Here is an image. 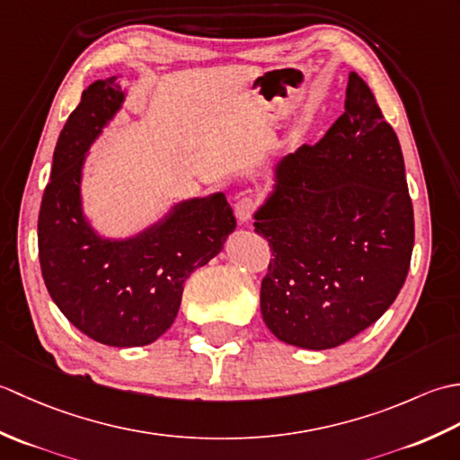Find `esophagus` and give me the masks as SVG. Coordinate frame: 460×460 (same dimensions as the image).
Here are the masks:
<instances>
[{
  "mask_svg": "<svg viewBox=\"0 0 460 460\" xmlns=\"http://www.w3.org/2000/svg\"><path fill=\"white\" fill-rule=\"evenodd\" d=\"M255 209H257V199L252 198V195H243V198H239L235 203V217L245 223L252 217Z\"/></svg>",
  "mask_w": 460,
  "mask_h": 460,
  "instance_id": "esophagus-1",
  "label": "esophagus"
}]
</instances>
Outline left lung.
<instances>
[{
	"mask_svg": "<svg viewBox=\"0 0 460 460\" xmlns=\"http://www.w3.org/2000/svg\"><path fill=\"white\" fill-rule=\"evenodd\" d=\"M344 114L314 146L275 165L255 211L272 257L261 312L280 341L344 344L394 305L411 262L415 223L397 134L349 73Z\"/></svg>",
	"mask_w": 460,
	"mask_h": 460,
	"instance_id": "left-lung-1",
	"label": "left lung"
}]
</instances>
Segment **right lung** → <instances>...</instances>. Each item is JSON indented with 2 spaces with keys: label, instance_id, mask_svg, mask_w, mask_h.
<instances>
[{
  "label": "right lung",
  "instance_id": "obj_1",
  "mask_svg": "<svg viewBox=\"0 0 460 460\" xmlns=\"http://www.w3.org/2000/svg\"><path fill=\"white\" fill-rule=\"evenodd\" d=\"M119 76L96 81L58 136L39 211V262L53 302L83 334L114 348L148 346L168 330L183 282L219 255L237 227L221 191L172 205L132 237H101L83 209V168L93 142L122 109Z\"/></svg>",
  "mask_w": 460,
  "mask_h": 460
}]
</instances>
